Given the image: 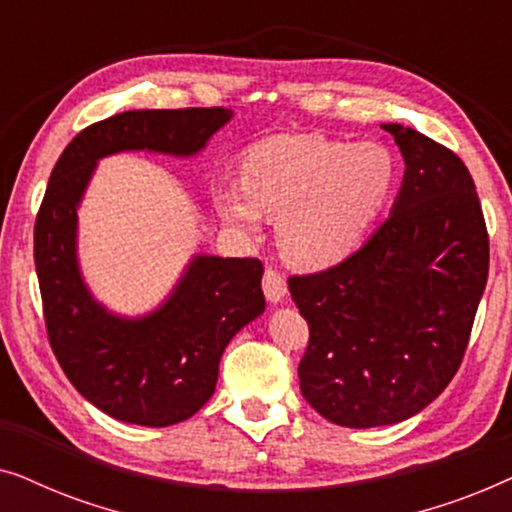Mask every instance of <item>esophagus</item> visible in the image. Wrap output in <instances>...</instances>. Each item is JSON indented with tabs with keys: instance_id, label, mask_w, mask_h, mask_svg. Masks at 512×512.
<instances>
[{
	"instance_id": "obj_1",
	"label": "esophagus",
	"mask_w": 512,
	"mask_h": 512,
	"mask_svg": "<svg viewBox=\"0 0 512 512\" xmlns=\"http://www.w3.org/2000/svg\"><path fill=\"white\" fill-rule=\"evenodd\" d=\"M263 293L272 305L282 303V300L286 298V279L279 275L277 270L268 268L263 275Z\"/></svg>"
}]
</instances>
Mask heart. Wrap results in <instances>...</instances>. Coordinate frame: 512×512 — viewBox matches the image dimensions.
Returning a JSON list of instances; mask_svg holds the SVG:
<instances>
[{
	"mask_svg": "<svg viewBox=\"0 0 512 512\" xmlns=\"http://www.w3.org/2000/svg\"><path fill=\"white\" fill-rule=\"evenodd\" d=\"M394 163L377 144L279 135L242 160L240 186L214 188V207L235 233L256 235L261 214L277 219V247L293 268L345 261L387 202Z\"/></svg>",
	"mask_w": 512,
	"mask_h": 512,
	"instance_id": "1",
	"label": "heart"
}]
</instances>
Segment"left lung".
<instances>
[{
	"label": "left lung",
	"mask_w": 512,
	"mask_h": 512,
	"mask_svg": "<svg viewBox=\"0 0 512 512\" xmlns=\"http://www.w3.org/2000/svg\"><path fill=\"white\" fill-rule=\"evenodd\" d=\"M382 130L405 163L387 221L342 263L289 279L310 326L300 391L321 417L349 429L405 422L443 394L489 270L466 165L422 132L398 123Z\"/></svg>",
	"instance_id": "obj_1"
}]
</instances>
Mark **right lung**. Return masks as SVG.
<instances>
[{"label": "right lung", "mask_w": 512, "mask_h": 512, "mask_svg": "<svg viewBox=\"0 0 512 512\" xmlns=\"http://www.w3.org/2000/svg\"><path fill=\"white\" fill-rule=\"evenodd\" d=\"M233 109L123 111L81 130L62 151L34 226L48 340L76 391L137 426L193 417L216 389L228 342L265 312L256 258L193 254L170 293L144 314L95 298L79 261V207L97 163L128 151L195 158Z\"/></svg>", "instance_id": "add662e5"}]
</instances>
